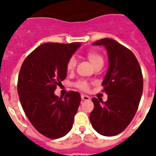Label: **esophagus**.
I'll list each match as a JSON object with an SVG mask.
<instances>
[{
    "instance_id": "34e87169",
    "label": "esophagus",
    "mask_w": 156,
    "mask_h": 156,
    "mask_svg": "<svg viewBox=\"0 0 156 156\" xmlns=\"http://www.w3.org/2000/svg\"><path fill=\"white\" fill-rule=\"evenodd\" d=\"M81 99H82L83 100H86V101L90 100L89 96H87V95H84V94H82V95H81Z\"/></svg>"
}]
</instances>
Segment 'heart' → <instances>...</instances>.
Masks as SVG:
<instances>
[{
  "mask_svg": "<svg viewBox=\"0 0 156 156\" xmlns=\"http://www.w3.org/2000/svg\"><path fill=\"white\" fill-rule=\"evenodd\" d=\"M87 60H89L90 63L92 64V66L95 67L96 64H100V63H103V58L102 56H100L98 52H88L86 55ZM76 65V60L74 57H71L69 60V61L67 62L66 64V70L68 73H72L74 71ZM76 86L77 87H79L80 89L83 90V91H87L88 89L89 84L87 83V81L85 80H80L76 83Z\"/></svg>",
  "mask_w": 156,
  "mask_h": 156,
  "instance_id": "heart-1",
  "label": "heart"
}]
</instances>
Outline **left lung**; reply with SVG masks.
Listing matches in <instances>:
<instances>
[{
    "instance_id": "8db88e82",
    "label": "left lung",
    "mask_w": 156,
    "mask_h": 156,
    "mask_svg": "<svg viewBox=\"0 0 156 156\" xmlns=\"http://www.w3.org/2000/svg\"><path fill=\"white\" fill-rule=\"evenodd\" d=\"M92 45H103L108 51V68L102 82L108 100L92 99L90 121L100 135L113 136L123 132L136 115L143 93L142 71L132 51L115 40L104 38Z\"/></svg>"
}]
</instances>
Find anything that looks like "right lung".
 Masks as SVG:
<instances>
[{
  "mask_svg": "<svg viewBox=\"0 0 156 156\" xmlns=\"http://www.w3.org/2000/svg\"><path fill=\"white\" fill-rule=\"evenodd\" d=\"M80 43L43 44L24 60L17 92L22 108L33 127L50 139H59L72 129L80 103L78 92L56 96V86L67 76L66 64Z\"/></svg>",
  "mask_w": 156,
  "mask_h": 156,
  "instance_id": "add662e5",
  "label": "right lung"
}]
</instances>
